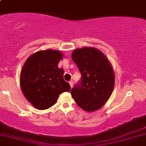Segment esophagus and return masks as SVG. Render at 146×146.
Segmentation results:
<instances>
[{"mask_svg":"<svg viewBox=\"0 0 146 146\" xmlns=\"http://www.w3.org/2000/svg\"><path fill=\"white\" fill-rule=\"evenodd\" d=\"M69 84H70V87H73V81H70L69 82Z\"/></svg>","mask_w":146,"mask_h":146,"instance_id":"obj_1","label":"esophagus"}]
</instances>
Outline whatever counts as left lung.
<instances>
[{
	"mask_svg": "<svg viewBox=\"0 0 146 146\" xmlns=\"http://www.w3.org/2000/svg\"><path fill=\"white\" fill-rule=\"evenodd\" d=\"M82 74L81 82L70 94L77 105L84 111L93 112L106 103L115 82L113 69L107 57L94 47L75 49L71 55Z\"/></svg>",
	"mask_w": 146,
	"mask_h": 146,
	"instance_id": "8db88e82",
	"label": "left lung"
}]
</instances>
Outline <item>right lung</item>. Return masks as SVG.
Returning <instances> with one entry per match:
<instances>
[{"label":"right lung","instance_id":"add662e5","mask_svg":"<svg viewBox=\"0 0 146 146\" xmlns=\"http://www.w3.org/2000/svg\"><path fill=\"white\" fill-rule=\"evenodd\" d=\"M62 58L61 51L48 49L35 52L24 63L20 74L21 89L37 110L50 108L60 94L70 91V84L64 80V70L58 67Z\"/></svg>","mask_w":146,"mask_h":146}]
</instances>
